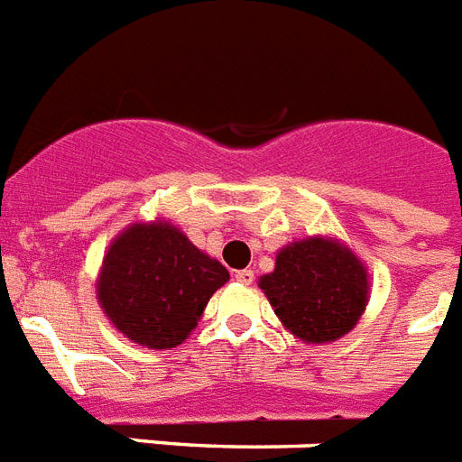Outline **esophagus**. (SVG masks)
Segmentation results:
<instances>
[{
  "mask_svg": "<svg viewBox=\"0 0 462 462\" xmlns=\"http://www.w3.org/2000/svg\"><path fill=\"white\" fill-rule=\"evenodd\" d=\"M236 282L250 286V283L254 282V274H253V272H250V269H241V272H236Z\"/></svg>",
  "mask_w": 462,
  "mask_h": 462,
  "instance_id": "1",
  "label": "esophagus"
}]
</instances>
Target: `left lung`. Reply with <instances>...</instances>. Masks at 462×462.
Returning <instances> with one entry per match:
<instances>
[{
	"label": "left lung",
	"instance_id": "obj_1",
	"mask_svg": "<svg viewBox=\"0 0 462 462\" xmlns=\"http://www.w3.org/2000/svg\"><path fill=\"white\" fill-rule=\"evenodd\" d=\"M286 329L302 341L329 343L348 334L367 305V272L348 248L324 238L295 241L260 279Z\"/></svg>",
	"mask_w": 462,
	"mask_h": 462
}]
</instances>
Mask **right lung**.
Masks as SVG:
<instances>
[{"label": "right lung", "mask_w": 462, "mask_h": 462, "mask_svg": "<svg viewBox=\"0 0 462 462\" xmlns=\"http://www.w3.org/2000/svg\"><path fill=\"white\" fill-rule=\"evenodd\" d=\"M226 282V267L179 228L135 224L109 245L97 298L121 334L162 350L186 341L214 291Z\"/></svg>", "instance_id": "obj_1"}]
</instances>
